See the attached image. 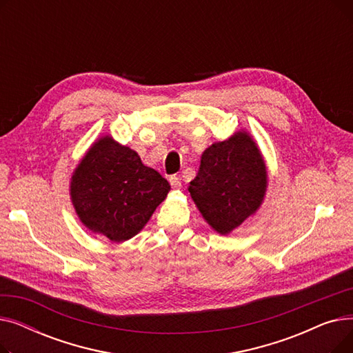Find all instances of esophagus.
<instances>
[{"label":"esophagus","instance_id":"esophagus-1","mask_svg":"<svg viewBox=\"0 0 353 353\" xmlns=\"http://www.w3.org/2000/svg\"><path fill=\"white\" fill-rule=\"evenodd\" d=\"M169 181H170L173 189H180V188H181V180H180L177 176H172V177L169 179Z\"/></svg>","mask_w":353,"mask_h":353}]
</instances>
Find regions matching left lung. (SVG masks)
Masks as SVG:
<instances>
[{
    "instance_id": "obj_1",
    "label": "left lung",
    "mask_w": 353,
    "mask_h": 353,
    "mask_svg": "<svg viewBox=\"0 0 353 353\" xmlns=\"http://www.w3.org/2000/svg\"><path fill=\"white\" fill-rule=\"evenodd\" d=\"M268 184L261 148L249 132L239 130L203 152L188 189L208 225L228 236L261 209Z\"/></svg>"
}]
</instances>
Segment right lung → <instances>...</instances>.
<instances>
[{
	"mask_svg": "<svg viewBox=\"0 0 353 353\" xmlns=\"http://www.w3.org/2000/svg\"><path fill=\"white\" fill-rule=\"evenodd\" d=\"M169 192V181L110 134L90 145L70 180V199L84 228L113 243L141 232Z\"/></svg>",
	"mask_w": 353,
	"mask_h": 353,
	"instance_id": "1",
	"label": "right lung"
}]
</instances>
